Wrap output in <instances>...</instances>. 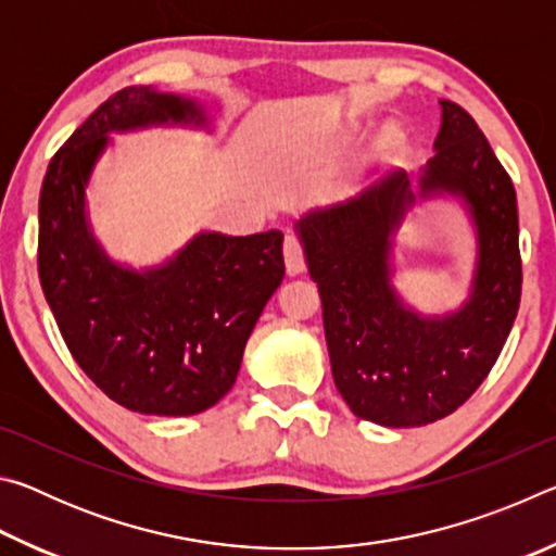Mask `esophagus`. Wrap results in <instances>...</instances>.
I'll return each instance as SVG.
<instances>
[{"instance_id":"34e87169","label":"esophagus","mask_w":556,"mask_h":556,"mask_svg":"<svg viewBox=\"0 0 556 556\" xmlns=\"http://www.w3.org/2000/svg\"><path fill=\"white\" fill-rule=\"evenodd\" d=\"M285 265L289 277H299L301 271L306 269L304 265V252H301V244L294 235H287L285 238Z\"/></svg>"}]
</instances>
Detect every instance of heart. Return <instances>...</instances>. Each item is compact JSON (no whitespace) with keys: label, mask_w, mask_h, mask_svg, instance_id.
<instances>
[{"label":"heart","mask_w":556,"mask_h":556,"mask_svg":"<svg viewBox=\"0 0 556 556\" xmlns=\"http://www.w3.org/2000/svg\"><path fill=\"white\" fill-rule=\"evenodd\" d=\"M394 144V135L392 131H388V135H384V139H382V147H392Z\"/></svg>","instance_id":"b5f03b06"}]
</instances>
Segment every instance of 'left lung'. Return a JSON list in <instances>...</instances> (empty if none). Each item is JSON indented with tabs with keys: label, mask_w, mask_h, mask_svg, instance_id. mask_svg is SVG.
<instances>
[{
	"label": "left lung",
	"mask_w": 556,
	"mask_h": 556,
	"mask_svg": "<svg viewBox=\"0 0 556 556\" xmlns=\"http://www.w3.org/2000/svg\"><path fill=\"white\" fill-rule=\"evenodd\" d=\"M434 156L355 199L301 215L294 232L324 306L333 382L355 417L421 427L456 412L501 355L520 306L517 199L473 117L439 100ZM456 202L475 232L467 299L425 315L393 285L396 235L414 204Z\"/></svg>",
	"instance_id": "left-lung-1"
}]
</instances>
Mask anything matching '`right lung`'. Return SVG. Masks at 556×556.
<instances>
[{"mask_svg":"<svg viewBox=\"0 0 556 556\" xmlns=\"http://www.w3.org/2000/svg\"><path fill=\"white\" fill-rule=\"evenodd\" d=\"M213 135L205 102L129 86L92 112L51 159L39 195V277L75 363L122 407L191 417L230 392L244 343L285 279L279 230H199L156 265L115 260L92 230L88 188L115 135Z\"/></svg>","mask_w":556,"mask_h":556,"instance_id":"obj_1","label":"right lung"}]
</instances>
